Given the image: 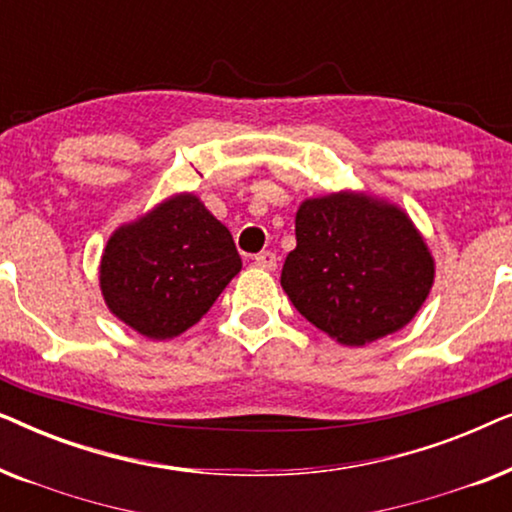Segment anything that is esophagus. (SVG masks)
<instances>
[{
  "mask_svg": "<svg viewBox=\"0 0 512 512\" xmlns=\"http://www.w3.org/2000/svg\"><path fill=\"white\" fill-rule=\"evenodd\" d=\"M256 265L263 270H275L277 268V254L275 251H261L256 256Z\"/></svg>",
  "mask_w": 512,
  "mask_h": 512,
  "instance_id": "34e87169",
  "label": "esophagus"
}]
</instances>
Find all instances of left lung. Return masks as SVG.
I'll return each instance as SVG.
<instances>
[{
    "label": "left lung",
    "mask_w": 512,
    "mask_h": 512,
    "mask_svg": "<svg viewBox=\"0 0 512 512\" xmlns=\"http://www.w3.org/2000/svg\"><path fill=\"white\" fill-rule=\"evenodd\" d=\"M282 286L303 317L342 345H366L415 317L433 284L422 235L394 205L359 195L305 200Z\"/></svg>",
    "instance_id": "obj_1"
}]
</instances>
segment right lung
<instances>
[{
  "mask_svg": "<svg viewBox=\"0 0 512 512\" xmlns=\"http://www.w3.org/2000/svg\"><path fill=\"white\" fill-rule=\"evenodd\" d=\"M240 268L228 228L195 195H177L111 235L100 284L118 319L165 340L198 324Z\"/></svg>",
  "mask_w": 512,
  "mask_h": 512,
  "instance_id": "1",
  "label": "right lung"
}]
</instances>
